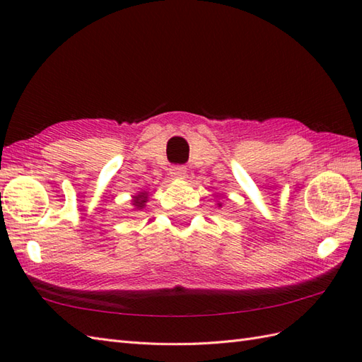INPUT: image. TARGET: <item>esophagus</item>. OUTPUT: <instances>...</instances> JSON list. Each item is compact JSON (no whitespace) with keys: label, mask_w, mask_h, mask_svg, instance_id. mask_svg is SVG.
<instances>
[{"label":"esophagus","mask_w":362,"mask_h":362,"mask_svg":"<svg viewBox=\"0 0 362 362\" xmlns=\"http://www.w3.org/2000/svg\"><path fill=\"white\" fill-rule=\"evenodd\" d=\"M171 175L174 177V179H185V175H187V168L183 166V165L173 166V168H171Z\"/></svg>","instance_id":"34e87169"}]
</instances>
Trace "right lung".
Wrapping results in <instances>:
<instances>
[{"label":"right lung","mask_w":362,"mask_h":362,"mask_svg":"<svg viewBox=\"0 0 362 362\" xmlns=\"http://www.w3.org/2000/svg\"><path fill=\"white\" fill-rule=\"evenodd\" d=\"M134 204L132 205H135V209L138 210V209H144V204L148 202V194L146 193H140V194H136L135 197H134V201H132Z\"/></svg>","instance_id":"obj_1"}]
</instances>
